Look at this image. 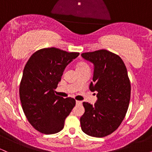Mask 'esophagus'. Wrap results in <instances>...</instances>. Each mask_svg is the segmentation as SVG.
<instances>
[{"label": "esophagus", "mask_w": 152, "mask_h": 152, "mask_svg": "<svg viewBox=\"0 0 152 152\" xmlns=\"http://www.w3.org/2000/svg\"><path fill=\"white\" fill-rule=\"evenodd\" d=\"M76 104H82V102H81V101H77V100H76Z\"/></svg>", "instance_id": "esophagus-1"}]
</instances>
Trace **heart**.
Listing matches in <instances>:
<instances>
[{
	"label": "heart",
	"instance_id": "1",
	"mask_svg": "<svg viewBox=\"0 0 152 152\" xmlns=\"http://www.w3.org/2000/svg\"><path fill=\"white\" fill-rule=\"evenodd\" d=\"M87 66H88L86 63H83V62H81V63H78L77 64V66H76V69H83V68H85V67H87Z\"/></svg>",
	"mask_w": 152,
	"mask_h": 152
}]
</instances>
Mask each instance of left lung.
<instances>
[{"instance_id": "obj_1", "label": "left lung", "mask_w": 152, "mask_h": 152, "mask_svg": "<svg viewBox=\"0 0 152 152\" xmlns=\"http://www.w3.org/2000/svg\"><path fill=\"white\" fill-rule=\"evenodd\" d=\"M81 56L94 64L89 89L98 93L94 105L83 103L81 129L91 137H104L117 129L128 110L131 84L126 68L118 55L107 50L83 53Z\"/></svg>"}]
</instances>
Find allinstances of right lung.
Listing matches in <instances>:
<instances>
[{"instance_id":"1","label":"right lung","mask_w":152,"mask_h":152,"mask_svg":"<svg viewBox=\"0 0 152 152\" xmlns=\"http://www.w3.org/2000/svg\"><path fill=\"white\" fill-rule=\"evenodd\" d=\"M79 53L56 48H42L30 57L23 69L19 94L29 123L45 134L58 133L76 105L74 99L55 94L66 66Z\"/></svg>"}]
</instances>
